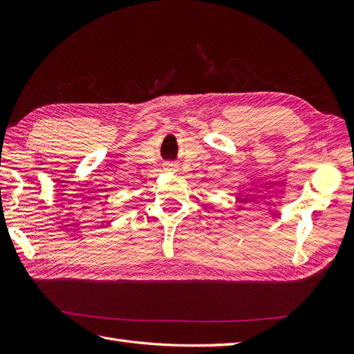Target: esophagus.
Returning <instances> with one entry per match:
<instances>
[{
  "label": "esophagus",
  "mask_w": 354,
  "mask_h": 354,
  "mask_svg": "<svg viewBox=\"0 0 354 354\" xmlns=\"http://www.w3.org/2000/svg\"><path fill=\"white\" fill-rule=\"evenodd\" d=\"M165 170H167V171H176L178 170V165L175 162H167V164H165Z\"/></svg>",
  "instance_id": "34e87169"
}]
</instances>
